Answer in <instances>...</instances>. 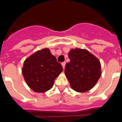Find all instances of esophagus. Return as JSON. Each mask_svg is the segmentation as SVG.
Returning <instances> with one entry per match:
<instances>
[{
  "mask_svg": "<svg viewBox=\"0 0 122 122\" xmlns=\"http://www.w3.org/2000/svg\"><path fill=\"white\" fill-rule=\"evenodd\" d=\"M61 65H62V66H63V69H65V65H66V63H65V62H63V63H61Z\"/></svg>",
  "mask_w": 122,
  "mask_h": 122,
  "instance_id": "1",
  "label": "esophagus"
}]
</instances>
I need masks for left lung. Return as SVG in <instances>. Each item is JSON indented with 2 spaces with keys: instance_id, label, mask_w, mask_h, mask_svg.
<instances>
[{
  "instance_id": "1",
  "label": "left lung",
  "mask_w": 122,
  "mask_h": 122,
  "mask_svg": "<svg viewBox=\"0 0 122 122\" xmlns=\"http://www.w3.org/2000/svg\"><path fill=\"white\" fill-rule=\"evenodd\" d=\"M68 56L70 62L66 64L65 73L71 87L80 93L90 90L101 75L99 60L86 49H72Z\"/></svg>"
}]
</instances>
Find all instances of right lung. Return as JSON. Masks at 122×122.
I'll list each match as a JSON object with an SVG mask.
<instances>
[{
    "instance_id": "obj_1",
    "label": "right lung",
    "mask_w": 122,
    "mask_h": 122,
    "mask_svg": "<svg viewBox=\"0 0 122 122\" xmlns=\"http://www.w3.org/2000/svg\"><path fill=\"white\" fill-rule=\"evenodd\" d=\"M63 71V67L48 48L32 54L23 63L22 74L31 90L43 93L50 90L54 81Z\"/></svg>"
}]
</instances>
